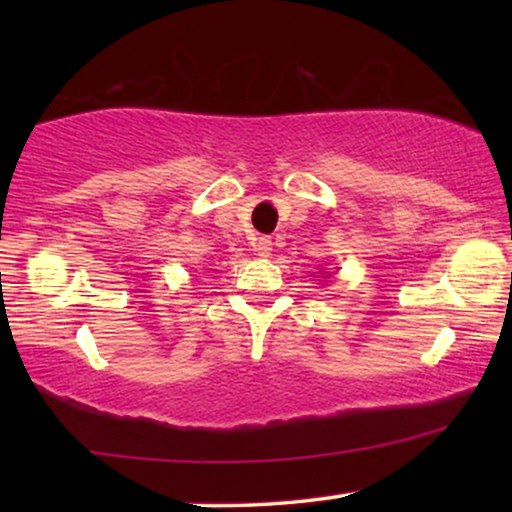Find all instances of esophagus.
Listing matches in <instances>:
<instances>
[{
    "label": "esophagus",
    "instance_id": "34e87169",
    "mask_svg": "<svg viewBox=\"0 0 512 512\" xmlns=\"http://www.w3.org/2000/svg\"><path fill=\"white\" fill-rule=\"evenodd\" d=\"M254 249H256V254L261 256V258H268L270 254H272V240L270 237H258L256 240V244H254Z\"/></svg>",
    "mask_w": 512,
    "mask_h": 512
}]
</instances>
